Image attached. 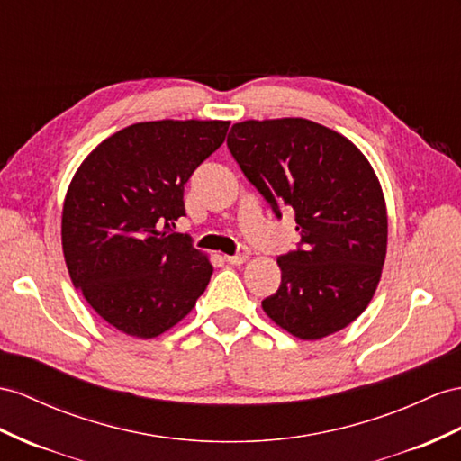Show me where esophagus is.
Masks as SVG:
<instances>
[{
	"label": "esophagus",
	"instance_id": "1",
	"mask_svg": "<svg viewBox=\"0 0 461 461\" xmlns=\"http://www.w3.org/2000/svg\"><path fill=\"white\" fill-rule=\"evenodd\" d=\"M247 255H243V253H240V255H226V261L230 263V265H243L245 261H247Z\"/></svg>",
	"mask_w": 461,
	"mask_h": 461
}]
</instances>
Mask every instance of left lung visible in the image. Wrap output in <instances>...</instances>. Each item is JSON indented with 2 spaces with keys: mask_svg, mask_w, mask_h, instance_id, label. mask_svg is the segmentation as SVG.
Instances as JSON below:
<instances>
[{
  "mask_svg": "<svg viewBox=\"0 0 461 461\" xmlns=\"http://www.w3.org/2000/svg\"><path fill=\"white\" fill-rule=\"evenodd\" d=\"M228 148L280 218L292 206L298 251L280 255L282 280L263 300L286 333L317 340L368 308L387 253L380 179L348 138L308 118H267L231 126Z\"/></svg>",
  "mask_w": 461,
  "mask_h": 461,
  "instance_id": "8db88e82",
  "label": "left lung"
}]
</instances>
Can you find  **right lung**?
<instances>
[{
    "label": "right lung",
    "mask_w": 461,
    "mask_h": 461,
    "mask_svg": "<svg viewBox=\"0 0 461 461\" xmlns=\"http://www.w3.org/2000/svg\"><path fill=\"white\" fill-rule=\"evenodd\" d=\"M230 121H151L118 130L81 161L62 208L69 278L118 331L153 339L193 312L214 267L171 226L185 183Z\"/></svg>",
    "instance_id": "right-lung-1"
}]
</instances>
